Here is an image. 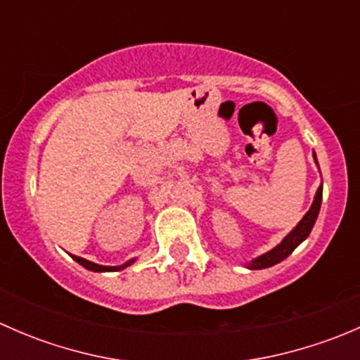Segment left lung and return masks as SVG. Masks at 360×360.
Here are the masks:
<instances>
[{
	"instance_id": "8db88e82",
	"label": "left lung",
	"mask_w": 360,
	"mask_h": 360,
	"mask_svg": "<svg viewBox=\"0 0 360 360\" xmlns=\"http://www.w3.org/2000/svg\"><path fill=\"white\" fill-rule=\"evenodd\" d=\"M314 160L319 167L317 157H315V151H314ZM321 203H322V184L319 186L317 193H315L314 203H311V207L308 209V212L304 214L303 219H301L300 223H297L296 226H294L292 230L289 231L284 238H282L281 244L275 245V248L268 250V252L257 256L256 259H252L250 263L245 264V266H248L249 270H263V268H270V266H274V264L284 261L285 257H288L289 254H291L292 250L301 244V242L307 240V237L310 235L311 228H314L315 221H317L319 210H321Z\"/></svg>"
}]
</instances>
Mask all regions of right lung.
<instances>
[{
    "label": "right lung",
    "mask_w": 360,
    "mask_h": 360,
    "mask_svg": "<svg viewBox=\"0 0 360 360\" xmlns=\"http://www.w3.org/2000/svg\"><path fill=\"white\" fill-rule=\"evenodd\" d=\"M71 257L76 261V263H79L83 268H86V270H90V271H120V270H123V268L130 266V264L136 261V259H130V261H127V263L120 264V266H104V264L92 263V261L83 259V257H78V256H72V254H71Z\"/></svg>",
    "instance_id": "right-lung-1"
}]
</instances>
